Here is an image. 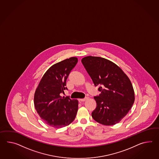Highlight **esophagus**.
Returning a JSON list of instances; mask_svg holds the SVG:
<instances>
[{"instance_id":"1","label":"esophagus","mask_w":159,"mask_h":159,"mask_svg":"<svg viewBox=\"0 0 159 159\" xmlns=\"http://www.w3.org/2000/svg\"><path fill=\"white\" fill-rule=\"evenodd\" d=\"M87 98H84V99H79V102H84L85 100H87Z\"/></svg>"}]
</instances>
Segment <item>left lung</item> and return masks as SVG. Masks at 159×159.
<instances>
[{"label": "left lung", "mask_w": 159, "mask_h": 159, "mask_svg": "<svg viewBox=\"0 0 159 159\" xmlns=\"http://www.w3.org/2000/svg\"><path fill=\"white\" fill-rule=\"evenodd\" d=\"M81 62L101 92L94 97L97 107L91 114L93 120L108 126L118 123L134 102L131 81L118 66L106 58L87 56Z\"/></svg>", "instance_id": "8db88e82"}]
</instances>
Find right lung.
Returning <instances> with one entry per match:
<instances>
[{
	"instance_id": "1",
	"label": "right lung",
	"mask_w": 159,
	"mask_h": 159,
	"mask_svg": "<svg viewBox=\"0 0 159 159\" xmlns=\"http://www.w3.org/2000/svg\"><path fill=\"white\" fill-rule=\"evenodd\" d=\"M70 57L50 67L39 83L34 98L35 110L42 120L50 126L62 128L74 121L78 109V101L62 97L66 80L78 63Z\"/></svg>"
}]
</instances>
